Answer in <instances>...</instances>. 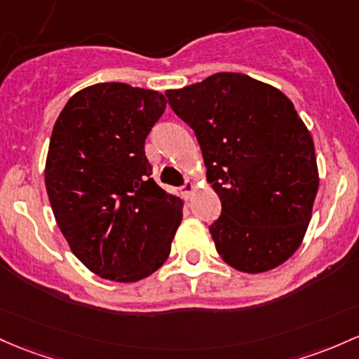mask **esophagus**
<instances>
[{"mask_svg": "<svg viewBox=\"0 0 359 359\" xmlns=\"http://www.w3.org/2000/svg\"><path fill=\"white\" fill-rule=\"evenodd\" d=\"M194 189H196L194 184L189 182V180H187V182L182 186V194H184V198H187V199L191 198V194H192V192H194Z\"/></svg>", "mask_w": 359, "mask_h": 359, "instance_id": "esophagus-1", "label": "esophagus"}]
</instances>
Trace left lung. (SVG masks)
Returning <instances> with one entry per match:
<instances>
[{
  "instance_id": "8db88e82",
  "label": "left lung",
  "mask_w": 359,
  "mask_h": 359,
  "mask_svg": "<svg viewBox=\"0 0 359 359\" xmlns=\"http://www.w3.org/2000/svg\"><path fill=\"white\" fill-rule=\"evenodd\" d=\"M165 95L196 133L222 201L210 226L219 257L250 274L288 261L318 191L313 140L290 98L242 73H216Z\"/></svg>"
}]
</instances>
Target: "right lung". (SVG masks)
Wrapping results in <instances>:
<instances>
[{
  "instance_id": "right-lung-1",
  "label": "right lung",
  "mask_w": 359,
  "mask_h": 359,
  "mask_svg": "<svg viewBox=\"0 0 359 359\" xmlns=\"http://www.w3.org/2000/svg\"><path fill=\"white\" fill-rule=\"evenodd\" d=\"M167 107L155 90L97 83L59 114L46 189L69 249L104 279L135 283L167 261L182 201L151 179L144 140Z\"/></svg>"
}]
</instances>
